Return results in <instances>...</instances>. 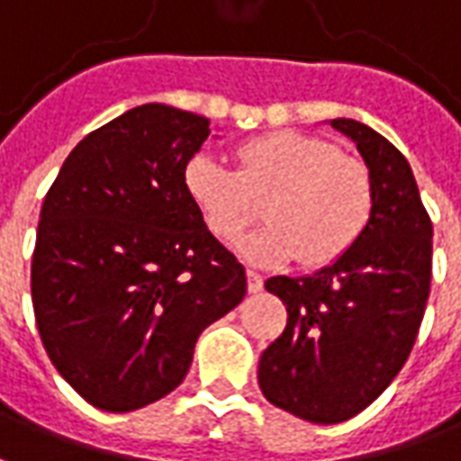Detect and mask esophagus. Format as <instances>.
Returning a JSON list of instances; mask_svg holds the SVG:
<instances>
[{
  "mask_svg": "<svg viewBox=\"0 0 461 461\" xmlns=\"http://www.w3.org/2000/svg\"><path fill=\"white\" fill-rule=\"evenodd\" d=\"M262 286H264L262 276L249 269V272H247V289H249V294H259V292H262Z\"/></svg>",
  "mask_w": 461,
  "mask_h": 461,
  "instance_id": "34e87169",
  "label": "esophagus"
}]
</instances>
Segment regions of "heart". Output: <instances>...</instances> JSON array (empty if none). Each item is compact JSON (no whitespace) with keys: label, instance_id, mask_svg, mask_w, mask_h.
<instances>
[{"label":"heart","instance_id":"b5f03b06","mask_svg":"<svg viewBox=\"0 0 461 461\" xmlns=\"http://www.w3.org/2000/svg\"><path fill=\"white\" fill-rule=\"evenodd\" d=\"M237 169L212 154H194L182 182L189 202L214 237L240 240L264 204L267 227L241 241L244 259L262 267L297 259L321 267L339 259L362 237L375 207L365 162L339 154L320 137L275 131L234 149Z\"/></svg>","mask_w":461,"mask_h":461}]
</instances>
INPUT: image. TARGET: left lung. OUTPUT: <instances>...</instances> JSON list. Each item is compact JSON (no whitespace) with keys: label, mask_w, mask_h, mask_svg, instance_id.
Returning <instances> with one entry per match:
<instances>
[{"label":"left lung","mask_w":461,"mask_h":461,"mask_svg":"<svg viewBox=\"0 0 461 461\" xmlns=\"http://www.w3.org/2000/svg\"><path fill=\"white\" fill-rule=\"evenodd\" d=\"M365 159L375 207L352 247L320 272L272 276L286 327L262 352L259 389L314 424L352 420L399 375L432 282V221L404 154L354 119H331Z\"/></svg>","instance_id":"obj_1"}]
</instances>
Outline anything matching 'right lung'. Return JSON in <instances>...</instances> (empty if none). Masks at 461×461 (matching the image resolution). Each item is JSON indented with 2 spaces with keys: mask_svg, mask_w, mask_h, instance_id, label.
Instances as JSON below:
<instances>
[{
  "mask_svg": "<svg viewBox=\"0 0 461 461\" xmlns=\"http://www.w3.org/2000/svg\"><path fill=\"white\" fill-rule=\"evenodd\" d=\"M209 119L141 104L74 147L50 186L32 304L51 365L79 397L131 411L167 397L194 344L247 294V275L182 182Z\"/></svg>",
  "mask_w": 461,
  "mask_h": 461,
  "instance_id": "add662e5",
  "label": "right lung"
}]
</instances>
